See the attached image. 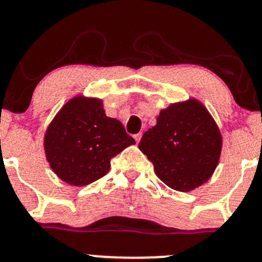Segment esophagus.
<instances>
[{
    "instance_id": "34e87169",
    "label": "esophagus",
    "mask_w": 262,
    "mask_h": 262,
    "mask_svg": "<svg viewBox=\"0 0 262 262\" xmlns=\"http://www.w3.org/2000/svg\"><path fill=\"white\" fill-rule=\"evenodd\" d=\"M140 138H141V133H138V134L134 135V139H135V141H137V143H139Z\"/></svg>"
}]
</instances>
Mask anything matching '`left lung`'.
<instances>
[{
    "label": "left lung",
    "instance_id": "8db88e82",
    "mask_svg": "<svg viewBox=\"0 0 262 262\" xmlns=\"http://www.w3.org/2000/svg\"><path fill=\"white\" fill-rule=\"evenodd\" d=\"M139 149L162 182L187 192L212 176L221 156L222 135L208 111L189 100L162 110L155 127L143 134Z\"/></svg>",
    "mask_w": 262,
    "mask_h": 262
}]
</instances>
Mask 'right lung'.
I'll return each instance as SVG.
<instances>
[{
    "label": "right lung",
    "mask_w": 262,
    "mask_h": 262,
    "mask_svg": "<svg viewBox=\"0 0 262 262\" xmlns=\"http://www.w3.org/2000/svg\"><path fill=\"white\" fill-rule=\"evenodd\" d=\"M135 140L110 118L97 98L75 97L50 123L44 146L50 167L62 181L86 186L107 175L111 160Z\"/></svg>",
    "instance_id": "add662e5"
}]
</instances>
